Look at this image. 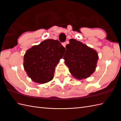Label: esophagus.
<instances>
[{
    "label": "esophagus",
    "mask_w": 121,
    "mask_h": 121,
    "mask_svg": "<svg viewBox=\"0 0 121 121\" xmlns=\"http://www.w3.org/2000/svg\"><path fill=\"white\" fill-rule=\"evenodd\" d=\"M62 45H63V46L64 47H65H65H66V42H63V43H62Z\"/></svg>",
    "instance_id": "1"
}]
</instances>
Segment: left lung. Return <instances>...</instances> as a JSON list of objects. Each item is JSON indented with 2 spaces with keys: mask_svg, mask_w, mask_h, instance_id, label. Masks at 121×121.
<instances>
[{
  "mask_svg": "<svg viewBox=\"0 0 121 121\" xmlns=\"http://www.w3.org/2000/svg\"><path fill=\"white\" fill-rule=\"evenodd\" d=\"M66 45L63 58L69 71L75 78L89 77L95 70L98 56L95 50L74 39Z\"/></svg>",
  "mask_w": 121,
  "mask_h": 121,
  "instance_id": "1",
  "label": "left lung"
}]
</instances>
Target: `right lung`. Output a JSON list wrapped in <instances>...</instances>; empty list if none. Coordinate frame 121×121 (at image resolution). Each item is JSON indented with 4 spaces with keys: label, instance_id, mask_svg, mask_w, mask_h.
I'll return each mask as SVG.
<instances>
[{
    "label": "right lung",
    "instance_id": "1",
    "mask_svg": "<svg viewBox=\"0 0 121 121\" xmlns=\"http://www.w3.org/2000/svg\"><path fill=\"white\" fill-rule=\"evenodd\" d=\"M65 51L58 40H44L27 51L24 56V69L35 82H49L53 79L55 67L63 57Z\"/></svg>",
    "mask_w": 121,
    "mask_h": 121
}]
</instances>
